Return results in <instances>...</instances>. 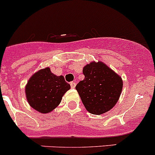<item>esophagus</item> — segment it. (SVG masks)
Segmentation results:
<instances>
[{
	"mask_svg": "<svg viewBox=\"0 0 155 155\" xmlns=\"http://www.w3.org/2000/svg\"><path fill=\"white\" fill-rule=\"evenodd\" d=\"M70 85H71V87L72 89H74L76 87V83L75 82H71L70 83Z\"/></svg>",
	"mask_w": 155,
	"mask_h": 155,
	"instance_id": "1",
	"label": "esophagus"
}]
</instances>
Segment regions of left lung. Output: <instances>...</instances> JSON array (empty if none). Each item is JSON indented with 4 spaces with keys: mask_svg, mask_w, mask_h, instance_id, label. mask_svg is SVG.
<instances>
[{
    "mask_svg": "<svg viewBox=\"0 0 155 155\" xmlns=\"http://www.w3.org/2000/svg\"><path fill=\"white\" fill-rule=\"evenodd\" d=\"M83 73L85 78L75 88L87 110L95 115L110 110L122 93V77L101 61L90 62Z\"/></svg>",
    "mask_w": 155,
    "mask_h": 155,
    "instance_id": "8db88e82",
    "label": "left lung"
}]
</instances>
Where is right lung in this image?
<instances>
[{
	"mask_svg": "<svg viewBox=\"0 0 155 155\" xmlns=\"http://www.w3.org/2000/svg\"><path fill=\"white\" fill-rule=\"evenodd\" d=\"M71 87L63 75L57 76L49 67L35 72L25 86L27 101L37 112L46 114L53 111Z\"/></svg>",
	"mask_w": 155,
	"mask_h": 155,
	"instance_id": "add662e5",
	"label": "right lung"
}]
</instances>
